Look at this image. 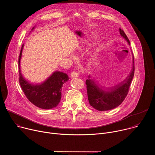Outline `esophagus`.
Listing matches in <instances>:
<instances>
[{
	"mask_svg": "<svg viewBox=\"0 0 155 155\" xmlns=\"http://www.w3.org/2000/svg\"><path fill=\"white\" fill-rule=\"evenodd\" d=\"M78 73L77 72H76V71H73L72 72V74H71V77L72 78H76V77H78Z\"/></svg>",
	"mask_w": 155,
	"mask_h": 155,
	"instance_id": "34e87169",
	"label": "esophagus"
}]
</instances>
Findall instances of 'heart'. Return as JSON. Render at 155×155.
<instances>
[{"mask_svg": "<svg viewBox=\"0 0 155 155\" xmlns=\"http://www.w3.org/2000/svg\"><path fill=\"white\" fill-rule=\"evenodd\" d=\"M93 37H94V35H93Z\"/></svg>", "mask_w": 155, "mask_h": 155, "instance_id": "1", "label": "heart"}]
</instances>
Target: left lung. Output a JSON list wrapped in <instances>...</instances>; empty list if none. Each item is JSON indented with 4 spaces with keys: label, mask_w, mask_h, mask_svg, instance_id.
Instances as JSON below:
<instances>
[{
    "label": "left lung",
    "mask_w": 155,
    "mask_h": 155,
    "mask_svg": "<svg viewBox=\"0 0 155 155\" xmlns=\"http://www.w3.org/2000/svg\"><path fill=\"white\" fill-rule=\"evenodd\" d=\"M120 34L130 45L124 32L120 28ZM132 55V68L127 77L119 84L110 87H105L91 79L90 75L86 81L87 98L90 104L99 111H106L119 106L127 95L130 85L134 75V59Z\"/></svg>",
    "instance_id": "1"
}]
</instances>
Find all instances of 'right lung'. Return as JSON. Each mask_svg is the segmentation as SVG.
Listing matches in <instances>:
<instances>
[{"label": "right lung", "mask_w": 155, "mask_h": 155, "mask_svg": "<svg viewBox=\"0 0 155 155\" xmlns=\"http://www.w3.org/2000/svg\"><path fill=\"white\" fill-rule=\"evenodd\" d=\"M34 27L32 29L33 31ZM24 44L19 56V81L21 87L28 100L34 105L42 109H51L57 107L61 99L63 84L69 79L68 75L59 71L54 72L46 80L40 84L29 83L22 75L20 61Z\"/></svg>", "instance_id": "obj_1"}]
</instances>
